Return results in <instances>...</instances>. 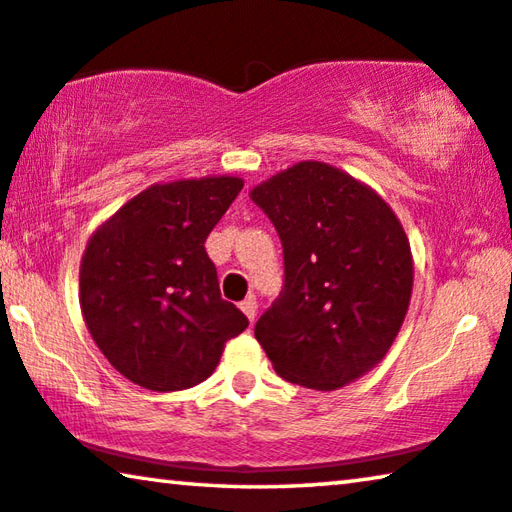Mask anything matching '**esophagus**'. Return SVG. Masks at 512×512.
<instances>
[{
  "mask_svg": "<svg viewBox=\"0 0 512 512\" xmlns=\"http://www.w3.org/2000/svg\"><path fill=\"white\" fill-rule=\"evenodd\" d=\"M240 309L244 311V316H247L249 321L254 323V318H256V309H258V305H256V298H247V300H242V302H240Z\"/></svg>",
  "mask_w": 512,
  "mask_h": 512,
  "instance_id": "34e87169",
  "label": "esophagus"
}]
</instances>
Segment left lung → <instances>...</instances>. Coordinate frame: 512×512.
Wrapping results in <instances>:
<instances>
[{
    "mask_svg": "<svg viewBox=\"0 0 512 512\" xmlns=\"http://www.w3.org/2000/svg\"><path fill=\"white\" fill-rule=\"evenodd\" d=\"M284 247V291L254 335L281 379L337 390L379 365L409 311L402 221L365 182L300 161L249 191Z\"/></svg>",
    "mask_w": 512,
    "mask_h": 512,
    "instance_id": "left-lung-1",
    "label": "left lung"
}]
</instances>
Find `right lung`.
Wrapping results in <instances>:
<instances>
[{
	"label": "right lung",
	"instance_id": "obj_1",
	"mask_svg": "<svg viewBox=\"0 0 512 512\" xmlns=\"http://www.w3.org/2000/svg\"><path fill=\"white\" fill-rule=\"evenodd\" d=\"M242 177L152 184L92 233L80 261L87 330L124 379L154 392L184 390L214 372L249 321L221 298L205 240Z\"/></svg>",
	"mask_w": 512,
	"mask_h": 512
}]
</instances>
